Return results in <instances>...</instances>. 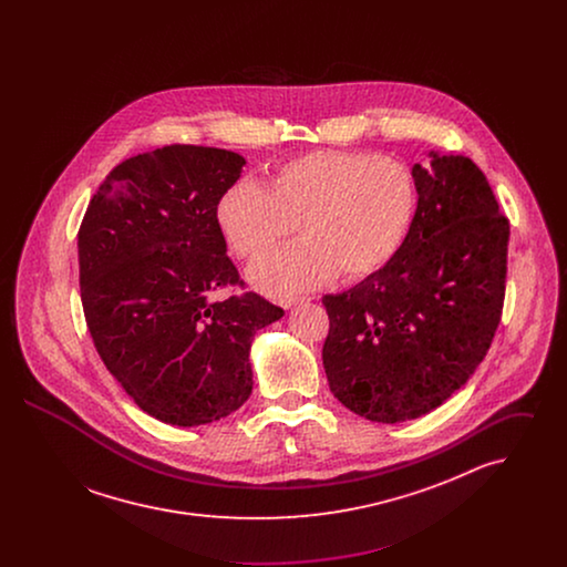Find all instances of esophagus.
<instances>
[{
	"label": "esophagus",
	"mask_w": 567,
	"mask_h": 567,
	"mask_svg": "<svg viewBox=\"0 0 567 567\" xmlns=\"http://www.w3.org/2000/svg\"><path fill=\"white\" fill-rule=\"evenodd\" d=\"M308 301V297L299 296V297H285V299H280V306L282 308H293V306H297V303H306Z\"/></svg>",
	"instance_id": "obj_1"
}]
</instances>
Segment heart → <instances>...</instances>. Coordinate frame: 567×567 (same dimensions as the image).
Returning a JSON list of instances; mask_svg holds the SVG:
<instances>
[{"label": "heart", "mask_w": 567, "mask_h": 567, "mask_svg": "<svg viewBox=\"0 0 567 567\" xmlns=\"http://www.w3.org/2000/svg\"><path fill=\"white\" fill-rule=\"evenodd\" d=\"M416 190L404 163L352 151H312L274 169L266 189L240 181L216 204V223L236 255L257 261L299 229L303 243L250 270L271 296L315 289L336 274L361 280L404 243Z\"/></svg>", "instance_id": "obj_1"}]
</instances>
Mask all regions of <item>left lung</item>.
I'll return each mask as SVG.
<instances>
[{
  "instance_id": "1",
  "label": "left lung",
  "mask_w": 567,
  "mask_h": 567,
  "mask_svg": "<svg viewBox=\"0 0 567 567\" xmlns=\"http://www.w3.org/2000/svg\"><path fill=\"white\" fill-rule=\"evenodd\" d=\"M416 213L393 259L324 296L331 393L377 423L444 404L485 359L502 319L508 218L481 167L432 151L412 165Z\"/></svg>"
}]
</instances>
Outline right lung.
Wrapping results in <instances>:
<instances>
[{
  "label": "right lung",
  "mask_w": 567,
  "mask_h": 567,
  "mask_svg": "<svg viewBox=\"0 0 567 567\" xmlns=\"http://www.w3.org/2000/svg\"><path fill=\"white\" fill-rule=\"evenodd\" d=\"M243 155L172 144L118 163L82 218L84 319L104 365L137 408L167 425L229 416L252 391L257 329L285 310L243 285L216 223Z\"/></svg>",
  "instance_id": "1"
}]
</instances>
